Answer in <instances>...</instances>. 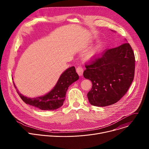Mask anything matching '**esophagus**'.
<instances>
[{
	"mask_svg": "<svg viewBox=\"0 0 149 149\" xmlns=\"http://www.w3.org/2000/svg\"><path fill=\"white\" fill-rule=\"evenodd\" d=\"M76 71H77V74H78L79 76H81V75H82L84 70H83V68H82V67H81V66L78 67L77 68V69H76Z\"/></svg>",
	"mask_w": 149,
	"mask_h": 149,
	"instance_id": "esophagus-1",
	"label": "esophagus"
}]
</instances>
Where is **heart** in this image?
Returning <instances> with one entry per match:
<instances>
[{
	"label": "heart",
	"instance_id": "heart-1",
	"mask_svg": "<svg viewBox=\"0 0 149 149\" xmlns=\"http://www.w3.org/2000/svg\"><path fill=\"white\" fill-rule=\"evenodd\" d=\"M93 55V53H92V54H91V55Z\"/></svg>",
	"mask_w": 149,
	"mask_h": 149
}]
</instances>
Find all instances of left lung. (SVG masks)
Listing matches in <instances>:
<instances>
[{
	"label": "left lung",
	"instance_id": "left-lung-1",
	"mask_svg": "<svg viewBox=\"0 0 149 149\" xmlns=\"http://www.w3.org/2000/svg\"><path fill=\"white\" fill-rule=\"evenodd\" d=\"M84 71L85 78L92 82L88 93L90 103L105 107L118 101L127 92L134 79L135 56L128 42L104 50L94 56Z\"/></svg>",
	"mask_w": 149,
	"mask_h": 149
}]
</instances>
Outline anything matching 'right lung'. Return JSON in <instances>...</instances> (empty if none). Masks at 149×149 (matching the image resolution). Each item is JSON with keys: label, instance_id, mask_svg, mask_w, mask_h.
<instances>
[{"label": "right lung", "instance_id": "right-lung-1", "mask_svg": "<svg viewBox=\"0 0 149 149\" xmlns=\"http://www.w3.org/2000/svg\"><path fill=\"white\" fill-rule=\"evenodd\" d=\"M78 78L79 76L76 72L75 67H71L62 74L54 88L44 96L31 98L21 94L16 89L17 93L21 99L27 104L42 110H54L63 105L68 87ZM13 85L16 88L14 82Z\"/></svg>", "mask_w": 149, "mask_h": 149}]
</instances>
